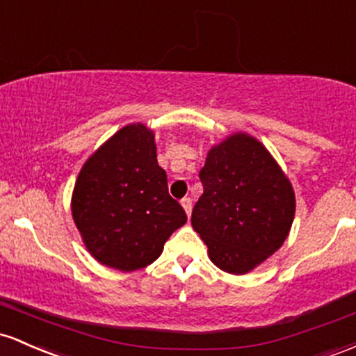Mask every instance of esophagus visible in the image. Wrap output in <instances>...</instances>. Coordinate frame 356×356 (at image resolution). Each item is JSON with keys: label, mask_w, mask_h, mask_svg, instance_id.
Wrapping results in <instances>:
<instances>
[{"label": "esophagus", "mask_w": 356, "mask_h": 356, "mask_svg": "<svg viewBox=\"0 0 356 356\" xmlns=\"http://www.w3.org/2000/svg\"><path fill=\"white\" fill-rule=\"evenodd\" d=\"M181 204H182V208H184L187 216H191V209H193V201H191V197H184V199H182Z\"/></svg>", "instance_id": "obj_1"}]
</instances>
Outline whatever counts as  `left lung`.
Wrapping results in <instances>:
<instances>
[{"label":"left lung","mask_w":356,"mask_h":356,"mask_svg":"<svg viewBox=\"0 0 356 356\" xmlns=\"http://www.w3.org/2000/svg\"><path fill=\"white\" fill-rule=\"evenodd\" d=\"M193 228L221 270L243 275L286 241L296 214L291 181L255 136L236 131L211 147Z\"/></svg>","instance_id":"left-lung-1"}]
</instances>
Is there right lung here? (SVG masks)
I'll return each mask as SVG.
<instances>
[{"label":"right lung","mask_w":356,"mask_h":356,"mask_svg":"<svg viewBox=\"0 0 356 356\" xmlns=\"http://www.w3.org/2000/svg\"><path fill=\"white\" fill-rule=\"evenodd\" d=\"M70 211L88 252L121 272L157 260L163 243L187 221L169 196L154 130L143 123L123 127L86 160Z\"/></svg>","instance_id":"right-lung-1"}]
</instances>
